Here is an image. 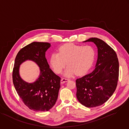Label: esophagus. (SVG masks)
Returning <instances> with one entry per match:
<instances>
[{"mask_svg":"<svg viewBox=\"0 0 129 129\" xmlns=\"http://www.w3.org/2000/svg\"><path fill=\"white\" fill-rule=\"evenodd\" d=\"M68 81H69V79H66V78H62L61 79V81H60V83L61 84H63L64 83H66L67 82H68Z\"/></svg>","mask_w":129,"mask_h":129,"instance_id":"obj_1","label":"esophagus"}]
</instances>
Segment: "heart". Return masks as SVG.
<instances>
[{"label": "heart", "mask_w": 129, "mask_h": 129, "mask_svg": "<svg viewBox=\"0 0 129 129\" xmlns=\"http://www.w3.org/2000/svg\"><path fill=\"white\" fill-rule=\"evenodd\" d=\"M95 57V51L90 46H82L73 44H66L61 46L58 53L51 55L50 63L54 71L60 73L66 65L63 75L70 77L75 73L81 75L91 67Z\"/></svg>", "instance_id": "1"}]
</instances>
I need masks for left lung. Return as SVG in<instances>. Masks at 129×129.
Returning <instances> with one entry per match:
<instances>
[{
  "instance_id": "left-lung-1",
  "label": "left lung",
  "mask_w": 129,
  "mask_h": 129,
  "mask_svg": "<svg viewBox=\"0 0 129 129\" xmlns=\"http://www.w3.org/2000/svg\"><path fill=\"white\" fill-rule=\"evenodd\" d=\"M93 42L98 48V59L93 71L76 80V96L88 108L101 106L115 90L119 62L114 50L103 40L91 38L83 42Z\"/></svg>"
}]
</instances>
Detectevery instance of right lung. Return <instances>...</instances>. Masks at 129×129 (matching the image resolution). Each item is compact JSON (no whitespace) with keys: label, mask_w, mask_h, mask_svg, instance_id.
I'll return each instance as SVG.
<instances>
[{"label":"right lung","mask_w":129,"mask_h":129,"mask_svg":"<svg viewBox=\"0 0 129 129\" xmlns=\"http://www.w3.org/2000/svg\"><path fill=\"white\" fill-rule=\"evenodd\" d=\"M48 43L34 42L21 49L15 60L13 81L17 93L24 103L35 111H49L55 105L60 87V78L50 68L45 57L50 47ZM26 60L35 62L40 68L38 78L34 83L23 81L20 77V65Z\"/></svg>","instance_id":"right-lung-1"}]
</instances>
